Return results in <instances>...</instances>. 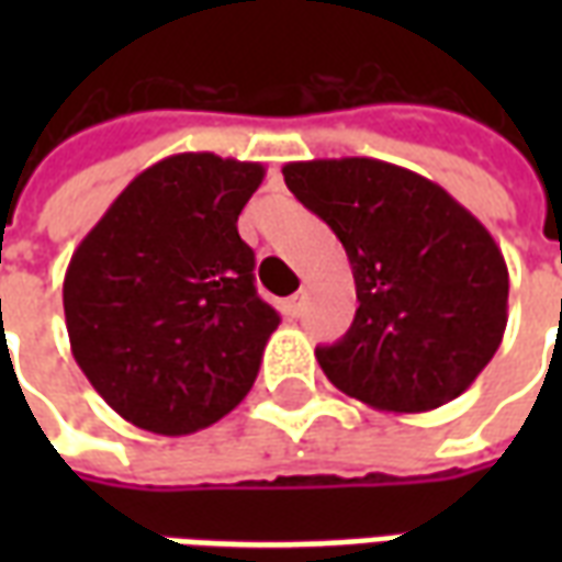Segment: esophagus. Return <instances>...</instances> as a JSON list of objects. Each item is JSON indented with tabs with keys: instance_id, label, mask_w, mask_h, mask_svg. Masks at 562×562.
Returning <instances> with one entry per match:
<instances>
[{
	"instance_id": "obj_1",
	"label": "esophagus",
	"mask_w": 562,
	"mask_h": 562,
	"mask_svg": "<svg viewBox=\"0 0 562 562\" xmlns=\"http://www.w3.org/2000/svg\"><path fill=\"white\" fill-rule=\"evenodd\" d=\"M304 304H306V294L304 292L292 294V297L285 301V310H289V316H301V310H304Z\"/></svg>"
}]
</instances>
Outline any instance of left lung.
Wrapping results in <instances>:
<instances>
[{
  "instance_id": "obj_1",
  "label": "left lung",
  "mask_w": 562,
  "mask_h": 562,
  "mask_svg": "<svg viewBox=\"0 0 562 562\" xmlns=\"http://www.w3.org/2000/svg\"><path fill=\"white\" fill-rule=\"evenodd\" d=\"M294 198L330 225L358 292L352 328L316 349L325 376L379 413H430L470 389L503 342L508 268L460 201L391 161H289Z\"/></svg>"
}]
</instances>
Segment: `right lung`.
<instances>
[{"instance_id":"obj_1","label":"right lung","mask_w":562,"mask_h":562,"mask_svg":"<svg viewBox=\"0 0 562 562\" xmlns=\"http://www.w3.org/2000/svg\"><path fill=\"white\" fill-rule=\"evenodd\" d=\"M261 180L258 161L168 156L114 198L68 261L71 355L140 430L195 434L256 382L280 316L258 297L237 216Z\"/></svg>"}]
</instances>
